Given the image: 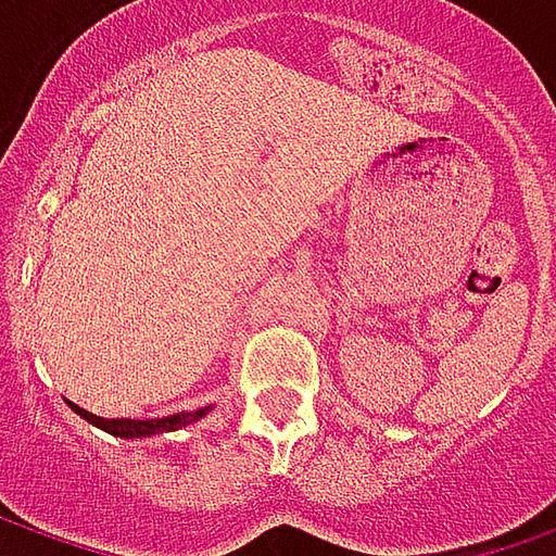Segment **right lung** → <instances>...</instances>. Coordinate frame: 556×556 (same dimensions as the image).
<instances>
[{
  "mask_svg": "<svg viewBox=\"0 0 556 556\" xmlns=\"http://www.w3.org/2000/svg\"><path fill=\"white\" fill-rule=\"evenodd\" d=\"M71 408H74L79 417H86L89 424L101 427L104 433H111V437H119V439H141V437H154V433H173V430H182L185 424L201 420V417L210 412V408H198V412H182V415H169V417H151V420H126V417L104 420V417L89 415L86 408H79V405H74V402H71Z\"/></svg>",
  "mask_w": 556,
  "mask_h": 556,
  "instance_id": "right-lung-1",
  "label": "right lung"
}]
</instances>
